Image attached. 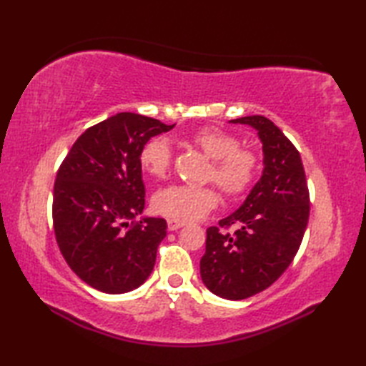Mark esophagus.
I'll use <instances>...</instances> for the list:
<instances>
[{
    "mask_svg": "<svg viewBox=\"0 0 366 366\" xmlns=\"http://www.w3.org/2000/svg\"><path fill=\"white\" fill-rule=\"evenodd\" d=\"M182 227H185V222H182V220H173V219L168 220V229L169 231H177L179 228H182Z\"/></svg>",
    "mask_w": 366,
    "mask_h": 366,
    "instance_id": "esophagus-1",
    "label": "esophagus"
}]
</instances>
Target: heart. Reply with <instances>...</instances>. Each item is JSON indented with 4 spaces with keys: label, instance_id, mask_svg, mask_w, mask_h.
I'll use <instances>...</instances> for the list:
<instances>
[{
    "label": "heart",
    "instance_id": "b5f03b06",
    "mask_svg": "<svg viewBox=\"0 0 366 366\" xmlns=\"http://www.w3.org/2000/svg\"><path fill=\"white\" fill-rule=\"evenodd\" d=\"M190 144L212 159L209 179L214 181L229 198H239L253 187L259 174L261 162L258 154L240 147V139L229 132L217 127H204L189 137ZM139 163L146 174L163 179L173 163V152L165 138L147 142L139 154ZM219 203V193L211 185H169L155 193L154 211L173 220H197L211 212Z\"/></svg>",
    "mask_w": 366,
    "mask_h": 366
}]
</instances>
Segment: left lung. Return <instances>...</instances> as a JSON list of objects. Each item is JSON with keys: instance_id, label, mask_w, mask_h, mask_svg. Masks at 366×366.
<instances>
[{"instance_id": "1", "label": "left lung", "mask_w": 366, "mask_h": 366, "mask_svg": "<svg viewBox=\"0 0 366 366\" xmlns=\"http://www.w3.org/2000/svg\"><path fill=\"white\" fill-rule=\"evenodd\" d=\"M231 122L258 130L264 171L244 204L207 228L199 272L209 291L242 300L267 290L290 267L307 229L310 192L299 151L274 122L259 114Z\"/></svg>"}]
</instances>
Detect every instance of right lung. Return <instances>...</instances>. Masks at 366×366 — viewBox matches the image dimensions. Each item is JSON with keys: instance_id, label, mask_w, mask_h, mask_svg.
Returning a JSON list of instances; mask_svg holds the SVG:
<instances>
[{"instance_id": "right-lung-1", "label": "right lung", "mask_w": 366, "mask_h": 366, "mask_svg": "<svg viewBox=\"0 0 366 366\" xmlns=\"http://www.w3.org/2000/svg\"><path fill=\"white\" fill-rule=\"evenodd\" d=\"M173 127L118 113L84 130L61 163L53 189L54 237L69 267L97 291L129 292L151 275L167 222L127 220L144 209L139 154Z\"/></svg>"}]
</instances>
